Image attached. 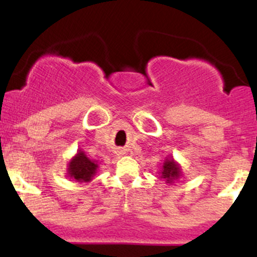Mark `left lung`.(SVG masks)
Listing matches in <instances>:
<instances>
[{"instance_id": "left-lung-1", "label": "left lung", "mask_w": 257, "mask_h": 257, "mask_svg": "<svg viewBox=\"0 0 257 257\" xmlns=\"http://www.w3.org/2000/svg\"><path fill=\"white\" fill-rule=\"evenodd\" d=\"M180 176V167L175 162L169 159V161L164 162L163 166V172H162V178L166 179L168 184H172L175 179H178Z\"/></svg>"}]
</instances>
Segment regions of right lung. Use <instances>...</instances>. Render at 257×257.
Masks as SVG:
<instances>
[{
	"label": "right lung",
	"instance_id": "obj_1",
	"mask_svg": "<svg viewBox=\"0 0 257 257\" xmlns=\"http://www.w3.org/2000/svg\"><path fill=\"white\" fill-rule=\"evenodd\" d=\"M98 164L90 161L84 152H78L76 157L69 164V175L71 179L77 180L79 182H88L95 175Z\"/></svg>",
	"mask_w": 257,
	"mask_h": 257
}]
</instances>
